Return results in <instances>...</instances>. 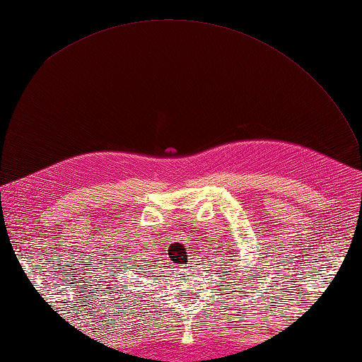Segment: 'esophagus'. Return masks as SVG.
Segmentation results:
<instances>
[{"instance_id": "obj_1", "label": "esophagus", "mask_w": 362, "mask_h": 362, "mask_svg": "<svg viewBox=\"0 0 362 362\" xmlns=\"http://www.w3.org/2000/svg\"><path fill=\"white\" fill-rule=\"evenodd\" d=\"M189 266H194V264H189ZM189 266H182V271L183 272H188V271H191V267Z\"/></svg>"}]
</instances>
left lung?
Wrapping results in <instances>:
<instances>
[{
  "label": "left lung",
  "instance_id": "obj_1",
  "mask_svg": "<svg viewBox=\"0 0 362 362\" xmlns=\"http://www.w3.org/2000/svg\"><path fill=\"white\" fill-rule=\"evenodd\" d=\"M232 250H233V249H232ZM222 255H224V253H222ZM232 255H233V253H232ZM236 261H240V259H236ZM228 283H230V281H228Z\"/></svg>",
  "mask_w": 362,
  "mask_h": 362
}]
</instances>
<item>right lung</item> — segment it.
<instances>
[{"label": "right lung", "instance_id": "obj_1", "mask_svg": "<svg viewBox=\"0 0 362 362\" xmlns=\"http://www.w3.org/2000/svg\"><path fill=\"white\" fill-rule=\"evenodd\" d=\"M140 267H141V266H140ZM129 269H130V267H129Z\"/></svg>", "mask_w": 362, "mask_h": 362}]
</instances>
